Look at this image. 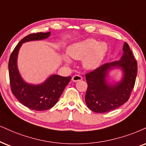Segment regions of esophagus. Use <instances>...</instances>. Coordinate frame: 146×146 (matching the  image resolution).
<instances>
[{"label":"esophagus","mask_w":146,"mask_h":146,"mask_svg":"<svg viewBox=\"0 0 146 146\" xmlns=\"http://www.w3.org/2000/svg\"><path fill=\"white\" fill-rule=\"evenodd\" d=\"M82 79V76H80V75H74V76H73L72 78V81L74 82L79 81V80H81Z\"/></svg>","instance_id":"esophagus-1"}]
</instances>
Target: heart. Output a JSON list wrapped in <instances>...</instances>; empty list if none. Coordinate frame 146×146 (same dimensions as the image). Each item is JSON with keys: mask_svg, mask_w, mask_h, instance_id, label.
<instances>
[{"mask_svg": "<svg viewBox=\"0 0 146 146\" xmlns=\"http://www.w3.org/2000/svg\"><path fill=\"white\" fill-rule=\"evenodd\" d=\"M108 51V46L105 42H98L93 38H88L72 44L68 48L70 56L75 59H83V65L86 68L93 70L98 68L103 62ZM66 62L70 59L65 57Z\"/></svg>", "mask_w": 146, "mask_h": 146, "instance_id": "heart-1", "label": "heart"}]
</instances>
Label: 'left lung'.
Wrapping results in <instances>:
<instances>
[{
	"label": "left lung",
	"mask_w": 146,
	"mask_h": 146,
	"mask_svg": "<svg viewBox=\"0 0 146 146\" xmlns=\"http://www.w3.org/2000/svg\"><path fill=\"white\" fill-rule=\"evenodd\" d=\"M123 55L118 61L104 64L85 74L87 90L85 102L88 108L96 113L114 110L129 100L133 89L137 74V63L129 44L125 42ZM122 68L123 78L115 85H110L106 76L110 69Z\"/></svg>",
	"instance_id": "1"
}]
</instances>
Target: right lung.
<instances>
[{"instance_id": "obj_1", "label": "right lung", "mask_w": 146, "mask_h": 146, "mask_svg": "<svg viewBox=\"0 0 146 146\" xmlns=\"http://www.w3.org/2000/svg\"><path fill=\"white\" fill-rule=\"evenodd\" d=\"M50 32L30 34L19 41L11 54L9 60V74L11 89L20 103L28 108L36 111L48 110L56 104L71 76L52 75L45 82L38 85L26 83L19 74L17 66V54L23 42L38 40L49 36Z\"/></svg>"}]
</instances>
